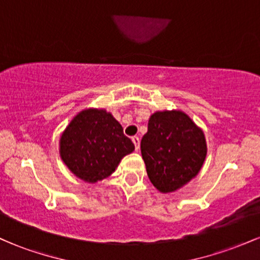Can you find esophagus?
<instances>
[{
  "instance_id": "1",
  "label": "esophagus",
  "mask_w": 260,
  "mask_h": 260,
  "mask_svg": "<svg viewBox=\"0 0 260 260\" xmlns=\"http://www.w3.org/2000/svg\"><path fill=\"white\" fill-rule=\"evenodd\" d=\"M132 142L134 143V147H136V150L138 151V150H139V145H140V140H139V137H137V136L132 137Z\"/></svg>"
}]
</instances>
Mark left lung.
Here are the masks:
<instances>
[{
    "label": "left lung",
    "mask_w": 260,
    "mask_h": 260,
    "mask_svg": "<svg viewBox=\"0 0 260 260\" xmlns=\"http://www.w3.org/2000/svg\"><path fill=\"white\" fill-rule=\"evenodd\" d=\"M140 151L154 187L161 193H171L201 171L207 142L203 131L184 112L156 111L149 118Z\"/></svg>",
    "instance_id": "1"
}]
</instances>
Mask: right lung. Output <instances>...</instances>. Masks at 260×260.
<instances>
[{"mask_svg": "<svg viewBox=\"0 0 260 260\" xmlns=\"http://www.w3.org/2000/svg\"><path fill=\"white\" fill-rule=\"evenodd\" d=\"M134 150L123 128L106 110L86 109L70 122L59 139V155L80 180L95 183L109 177L122 157Z\"/></svg>", "mask_w": 260, "mask_h": 260, "instance_id": "add662e5", "label": "right lung"}]
</instances>
